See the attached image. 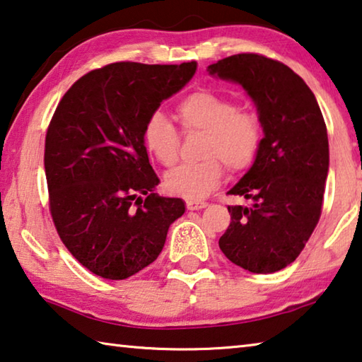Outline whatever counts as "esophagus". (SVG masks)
<instances>
[{"mask_svg":"<svg viewBox=\"0 0 362 362\" xmlns=\"http://www.w3.org/2000/svg\"><path fill=\"white\" fill-rule=\"evenodd\" d=\"M206 204L205 202H197V200H186V208L187 210H202V208H205Z\"/></svg>","mask_w":362,"mask_h":362,"instance_id":"esophagus-1","label":"esophagus"}]
</instances>
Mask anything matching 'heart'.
<instances>
[{"label":"heart","instance_id":"obj_1","mask_svg":"<svg viewBox=\"0 0 362 362\" xmlns=\"http://www.w3.org/2000/svg\"><path fill=\"white\" fill-rule=\"evenodd\" d=\"M185 132L205 133L202 157L195 163H182L165 176V189L186 199H204L224 177V165L232 173H242L255 163L262 146V120L257 111L240 107L226 95L202 88L186 95L176 105ZM143 144L163 167H173L180 157L181 133L171 120L156 111L146 119Z\"/></svg>","mask_w":362,"mask_h":362}]
</instances>
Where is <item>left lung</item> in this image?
Listing matches in <instances>:
<instances>
[{
	"mask_svg": "<svg viewBox=\"0 0 362 362\" xmlns=\"http://www.w3.org/2000/svg\"><path fill=\"white\" fill-rule=\"evenodd\" d=\"M208 71L246 88L265 133L252 167L227 192L251 206H227L232 219L219 248L238 267L272 274L296 261L320 221L329 170L325 117L305 81L278 60L235 54Z\"/></svg>",
	"mask_w": 362,
	"mask_h": 362,
	"instance_id": "8db88e82",
	"label": "left lung"
}]
</instances>
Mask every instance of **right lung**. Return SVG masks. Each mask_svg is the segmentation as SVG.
<instances>
[{
  "instance_id": "add662e5",
  "label": "right lung",
  "mask_w": 362,
  "mask_h": 362,
  "mask_svg": "<svg viewBox=\"0 0 362 362\" xmlns=\"http://www.w3.org/2000/svg\"><path fill=\"white\" fill-rule=\"evenodd\" d=\"M197 63L116 62L92 69L50 119L44 168L49 211L63 245L106 280H125L160 255L181 199L158 197L141 132L149 114L185 87Z\"/></svg>"
}]
</instances>
